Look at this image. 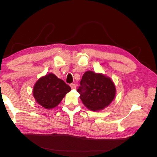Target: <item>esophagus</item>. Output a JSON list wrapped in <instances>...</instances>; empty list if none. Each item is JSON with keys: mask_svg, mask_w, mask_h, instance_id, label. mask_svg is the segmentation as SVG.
Returning <instances> with one entry per match:
<instances>
[{"mask_svg": "<svg viewBox=\"0 0 157 157\" xmlns=\"http://www.w3.org/2000/svg\"><path fill=\"white\" fill-rule=\"evenodd\" d=\"M70 86L72 89H75V88H76V86H76V84H71Z\"/></svg>", "mask_w": 157, "mask_h": 157, "instance_id": "obj_1", "label": "esophagus"}]
</instances>
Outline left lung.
Masks as SVG:
<instances>
[{
	"mask_svg": "<svg viewBox=\"0 0 157 157\" xmlns=\"http://www.w3.org/2000/svg\"><path fill=\"white\" fill-rule=\"evenodd\" d=\"M77 89L84 105L93 111L107 107L115 97L116 88L111 79L100 73L86 71Z\"/></svg>",
	"mask_w": 157,
	"mask_h": 157,
	"instance_id": "obj_1",
	"label": "left lung"
}]
</instances>
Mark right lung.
<instances>
[{
    "label": "right lung",
    "mask_w": 157,
    "mask_h": 157,
    "mask_svg": "<svg viewBox=\"0 0 157 157\" xmlns=\"http://www.w3.org/2000/svg\"><path fill=\"white\" fill-rule=\"evenodd\" d=\"M71 90L63 80L53 73H50L39 79L35 84L33 93L38 103L49 109L58 105Z\"/></svg>",
    "instance_id": "right-lung-1"
}]
</instances>
